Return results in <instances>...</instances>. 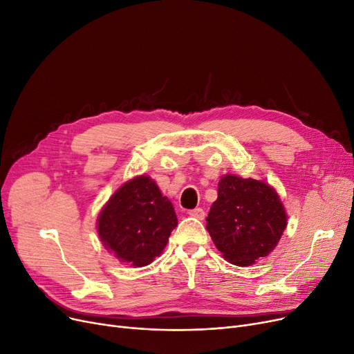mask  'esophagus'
I'll list each match as a JSON object with an SVG mask.
<instances>
[{"label": "esophagus", "mask_w": 354, "mask_h": 354, "mask_svg": "<svg viewBox=\"0 0 354 354\" xmlns=\"http://www.w3.org/2000/svg\"><path fill=\"white\" fill-rule=\"evenodd\" d=\"M188 214L191 215V217L198 218V220H204V218H205V211H204L203 208H195V209H191Z\"/></svg>", "instance_id": "obj_1"}]
</instances>
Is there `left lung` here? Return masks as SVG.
Here are the masks:
<instances>
[{
    "label": "left lung",
    "instance_id": "1",
    "mask_svg": "<svg viewBox=\"0 0 354 354\" xmlns=\"http://www.w3.org/2000/svg\"><path fill=\"white\" fill-rule=\"evenodd\" d=\"M286 225L283 203L268 182L234 174L221 176L207 230L227 262L244 268L269 256Z\"/></svg>",
    "mask_w": 354,
    "mask_h": 354
}]
</instances>
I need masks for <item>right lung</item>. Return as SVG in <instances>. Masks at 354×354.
<instances>
[{"label": "right lung", "mask_w": 354, "mask_h": 354, "mask_svg": "<svg viewBox=\"0 0 354 354\" xmlns=\"http://www.w3.org/2000/svg\"><path fill=\"white\" fill-rule=\"evenodd\" d=\"M176 225L172 203L147 175L122 183L97 218L104 248L133 268L147 266L160 256Z\"/></svg>", "instance_id": "add662e5"}]
</instances>
